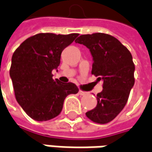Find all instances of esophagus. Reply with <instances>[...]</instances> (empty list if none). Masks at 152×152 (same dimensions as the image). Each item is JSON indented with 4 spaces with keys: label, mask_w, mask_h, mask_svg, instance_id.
I'll list each match as a JSON object with an SVG mask.
<instances>
[{
    "label": "esophagus",
    "mask_w": 152,
    "mask_h": 152,
    "mask_svg": "<svg viewBox=\"0 0 152 152\" xmlns=\"http://www.w3.org/2000/svg\"><path fill=\"white\" fill-rule=\"evenodd\" d=\"M86 91H82V90H80V91H79V94L81 96L86 95Z\"/></svg>",
    "instance_id": "obj_1"
}]
</instances>
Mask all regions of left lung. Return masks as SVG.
Masks as SVG:
<instances>
[{
    "label": "left lung",
    "instance_id": "1",
    "mask_svg": "<svg viewBox=\"0 0 152 152\" xmlns=\"http://www.w3.org/2000/svg\"><path fill=\"white\" fill-rule=\"evenodd\" d=\"M76 43L86 46L93 57L91 73L103 81L97 104L86 113L91 121L106 124L124 109L134 85L135 66L130 51L115 37L105 33L81 35Z\"/></svg>",
    "mask_w": 152,
    "mask_h": 152
}]
</instances>
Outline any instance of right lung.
<instances>
[{
	"instance_id": "obj_1",
	"label": "right lung",
	"mask_w": 152,
	"mask_h": 152,
	"mask_svg": "<svg viewBox=\"0 0 152 152\" xmlns=\"http://www.w3.org/2000/svg\"><path fill=\"white\" fill-rule=\"evenodd\" d=\"M79 36L38 33L30 37L14 51L10 77L17 102L33 120L42 121L56 117L61 112L66 96L76 94L73 83L53 80L61 55Z\"/></svg>"
}]
</instances>
